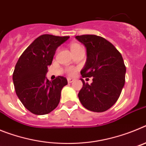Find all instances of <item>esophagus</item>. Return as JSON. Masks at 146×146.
Segmentation results:
<instances>
[{
    "mask_svg": "<svg viewBox=\"0 0 146 146\" xmlns=\"http://www.w3.org/2000/svg\"><path fill=\"white\" fill-rule=\"evenodd\" d=\"M74 80L73 79V78H68V79H67V81H68V82H69V83H71V82H74Z\"/></svg>",
    "mask_w": 146,
    "mask_h": 146,
    "instance_id": "obj_1",
    "label": "esophagus"
}]
</instances>
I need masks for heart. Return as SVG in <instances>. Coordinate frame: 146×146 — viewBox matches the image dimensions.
Returning <instances> with one entry per match:
<instances>
[{
  "label": "heart",
  "mask_w": 146,
  "mask_h": 146,
  "mask_svg": "<svg viewBox=\"0 0 146 146\" xmlns=\"http://www.w3.org/2000/svg\"><path fill=\"white\" fill-rule=\"evenodd\" d=\"M79 47H80V45L78 44H72V45H71V50H75V49L78 48ZM68 72H69V74H71V75H73V74H75L76 72V69H73V68H71V69H69V70H68Z\"/></svg>",
  "instance_id": "heart-1"
}]
</instances>
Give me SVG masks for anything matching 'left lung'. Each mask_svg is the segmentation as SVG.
Returning a JSON list of instances; mask_svg holds the SVG:
<instances>
[{
	"instance_id": "8db88e82",
	"label": "left lung",
	"mask_w": 146,
	"mask_h": 146,
	"mask_svg": "<svg viewBox=\"0 0 146 146\" xmlns=\"http://www.w3.org/2000/svg\"><path fill=\"white\" fill-rule=\"evenodd\" d=\"M85 45L87 59L80 73L93 77L92 83H85L78 94L82 106L90 111L102 113L116 102L125 83L126 66L123 58L110 42L96 35L75 36Z\"/></svg>"
}]
</instances>
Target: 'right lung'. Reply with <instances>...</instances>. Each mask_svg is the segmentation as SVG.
I'll list each match as a JSON object with an SVG mask.
<instances>
[{"mask_svg": "<svg viewBox=\"0 0 146 146\" xmlns=\"http://www.w3.org/2000/svg\"><path fill=\"white\" fill-rule=\"evenodd\" d=\"M69 38L42 35L27 47L16 64L12 77L15 91L25 108L33 114H48L58 105L67 80L58 76L50 81L46 74L57 48Z\"/></svg>", "mask_w": 146, "mask_h": 146, "instance_id": "obj_1", "label": "right lung"}]
</instances>
